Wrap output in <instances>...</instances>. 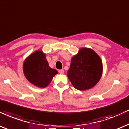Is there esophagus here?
I'll return each mask as SVG.
<instances>
[{"instance_id":"obj_1","label":"esophagus","mask_w":129,"mask_h":129,"mask_svg":"<svg viewBox=\"0 0 129 129\" xmlns=\"http://www.w3.org/2000/svg\"><path fill=\"white\" fill-rule=\"evenodd\" d=\"M58 71H59V73L61 74H63V73H64V71H63V70H59Z\"/></svg>"}]
</instances>
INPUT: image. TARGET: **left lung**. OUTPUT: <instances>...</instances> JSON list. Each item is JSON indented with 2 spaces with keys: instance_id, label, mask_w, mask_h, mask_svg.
I'll return each instance as SVG.
<instances>
[{
  "instance_id": "left-lung-1",
  "label": "left lung",
  "mask_w": 129,
  "mask_h": 129,
  "mask_svg": "<svg viewBox=\"0 0 129 129\" xmlns=\"http://www.w3.org/2000/svg\"><path fill=\"white\" fill-rule=\"evenodd\" d=\"M102 71V62L99 55L92 49L81 48L71 59L67 76L74 88L85 90L98 83Z\"/></svg>"
}]
</instances>
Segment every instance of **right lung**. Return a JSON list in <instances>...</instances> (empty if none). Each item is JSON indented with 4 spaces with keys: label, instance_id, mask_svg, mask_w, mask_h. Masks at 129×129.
I'll list each match as a JSON object with an SVG mask.
<instances>
[{
    "label": "right lung",
    "instance_id": "1",
    "mask_svg": "<svg viewBox=\"0 0 129 129\" xmlns=\"http://www.w3.org/2000/svg\"><path fill=\"white\" fill-rule=\"evenodd\" d=\"M24 76L28 81L38 87L45 88L50 84L58 71L51 68L42 50H36L26 58L23 63Z\"/></svg>",
    "mask_w": 129,
    "mask_h": 129
}]
</instances>
